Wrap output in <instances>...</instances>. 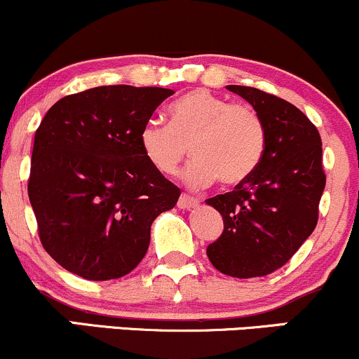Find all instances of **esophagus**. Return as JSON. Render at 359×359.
I'll return each mask as SVG.
<instances>
[{"label":"esophagus","instance_id":"obj_1","mask_svg":"<svg viewBox=\"0 0 359 359\" xmlns=\"http://www.w3.org/2000/svg\"><path fill=\"white\" fill-rule=\"evenodd\" d=\"M196 205H198V200L193 198V196H190V195H187V193H183L178 200V207L183 208V210H188V208L196 207Z\"/></svg>","mask_w":359,"mask_h":359}]
</instances>
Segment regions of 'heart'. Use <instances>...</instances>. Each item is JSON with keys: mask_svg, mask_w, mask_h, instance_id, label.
I'll return each mask as SVG.
<instances>
[{"mask_svg": "<svg viewBox=\"0 0 359 359\" xmlns=\"http://www.w3.org/2000/svg\"><path fill=\"white\" fill-rule=\"evenodd\" d=\"M168 116L169 123L151 120L140 128V149L147 163L166 176L176 175L191 151L195 161L183 180L193 190L217 180L227 187L244 183L264 158L266 122L251 104L195 90L169 104Z\"/></svg>", "mask_w": 359, "mask_h": 359, "instance_id": "b5f03b06", "label": "heart"}]
</instances>
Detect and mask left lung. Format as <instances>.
I'll return each mask as SVG.
<instances>
[{
  "instance_id": "1",
  "label": "left lung",
  "mask_w": 359,
  "mask_h": 359,
  "mask_svg": "<svg viewBox=\"0 0 359 359\" xmlns=\"http://www.w3.org/2000/svg\"><path fill=\"white\" fill-rule=\"evenodd\" d=\"M266 122L268 146L255 175L205 200L224 219L210 263L233 278L266 276L287 264L319 220L325 187L319 130L295 104L251 86H227Z\"/></svg>"
}]
</instances>
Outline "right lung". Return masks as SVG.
Here are the masks:
<instances>
[{"label": "right lung", "mask_w": 359, "mask_h": 359, "mask_svg": "<svg viewBox=\"0 0 359 359\" xmlns=\"http://www.w3.org/2000/svg\"><path fill=\"white\" fill-rule=\"evenodd\" d=\"M172 90L98 86L60 98L35 132L28 198L43 249L67 271L116 280L181 190L144 158L139 132Z\"/></svg>", "instance_id": "obj_1"}]
</instances>
